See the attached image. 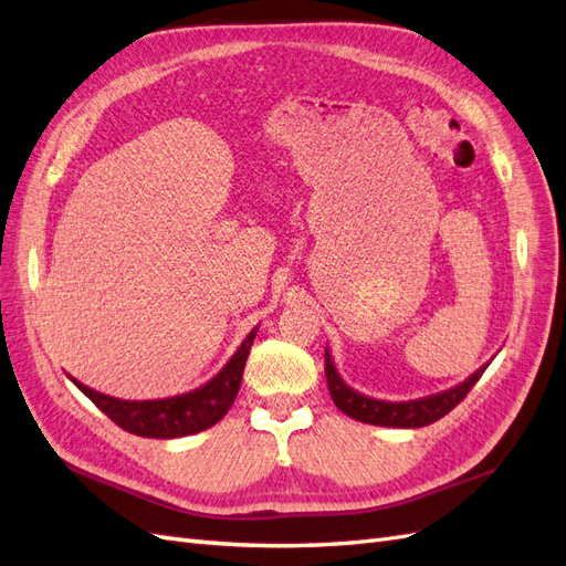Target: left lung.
<instances>
[{
    "label": "left lung",
    "mask_w": 566,
    "mask_h": 566,
    "mask_svg": "<svg viewBox=\"0 0 566 566\" xmlns=\"http://www.w3.org/2000/svg\"><path fill=\"white\" fill-rule=\"evenodd\" d=\"M490 364L478 368L467 380L444 389V392L421 397V399H409V401H385L375 399L368 395L356 392L354 387L342 380V375L332 360L329 349H325V378L327 389L332 395V401L337 403V409L346 416L356 418L360 423L370 426H382V428H423L434 421H440L442 416L452 411L457 403L471 392V387L478 382V378L485 373Z\"/></svg>",
    "instance_id": "obj_1"
}]
</instances>
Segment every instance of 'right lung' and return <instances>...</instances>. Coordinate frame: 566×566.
Instances as JSON below:
<instances>
[{
  "instance_id": "1",
  "label": "right lung",
  "mask_w": 566,
  "mask_h": 566,
  "mask_svg": "<svg viewBox=\"0 0 566 566\" xmlns=\"http://www.w3.org/2000/svg\"><path fill=\"white\" fill-rule=\"evenodd\" d=\"M258 335V327L249 332V337L241 342L239 349L227 360V366L208 380L202 387L191 389L186 395L167 397V399H117L103 392H95L93 387L71 378L81 392L88 397L95 407L107 413L114 423L124 428L126 432H134L138 438H155V440H171V438H186V434H196L200 430H208L217 421H222L224 413L234 403L245 358L251 354L253 339Z\"/></svg>"
}]
</instances>
